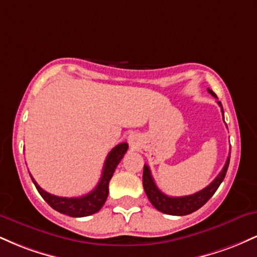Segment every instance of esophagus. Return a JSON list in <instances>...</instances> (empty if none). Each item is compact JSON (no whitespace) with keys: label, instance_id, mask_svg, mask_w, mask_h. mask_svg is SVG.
Listing matches in <instances>:
<instances>
[{"label":"esophagus","instance_id":"esophagus-1","mask_svg":"<svg viewBox=\"0 0 257 257\" xmlns=\"http://www.w3.org/2000/svg\"><path fill=\"white\" fill-rule=\"evenodd\" d=\"M128 140H129V144H131V145H135V144L138 143V135L137 134H131V135H129Z\"/></svg>","mask_w":257,"mask_h":257}]
</instances>
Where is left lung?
Segmentation results:
<instances>
[{"label": "left lung", "mask_w": 257, "mask_h": 257, "mask_svg": "<svg viewBox=\"0 0 257 257\" xmlns=\"http://www.w3.org/2000/svg\"><path fill=\"white\" fill-rule=\"evenodd\" d=\"M209 93L211 95L216 98V94L214 93L211 89H208ZM217 104L221 107V112L223 114L222 105L220 101H217ZM225 122V119H223ZM229 157L231 155H228L227 157L225 167L222 168L219 175L214 179V181L210 185L206 186L205 188H203L199 192L191 194V196H185V197H169L167 194H164L161 190L156 186L153 178L151 175V170H150L149 166H144V174H143V185L144 190L147 194V198L150 199V202L152 203V205L156 209L162 213L168 214V215H175V216H184V215H188L193 211L198 210L199 208H202L203 205L208 202L209 199L213 197V194L216 192V190L219 188L221 182L225 179L227 169H228L229 164Z\"/></svg>", "instance_id": "8db88e82"}]
</instances>
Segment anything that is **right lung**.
I'll return each mask as SVG.
<instances>
[{
    "label": "right lung",
    "instance_id": "add662e5",
    "mask_svg": "<svg viewBox=\"0 0 257 257\" xmlns=\"http://www.w3.org/2000/svg\"><path fill=\"white\" fill-rule=\"evenodd\" d=\"M126 150H128V144L122 143L119 145L111 150L106 157L104 169H102L101 178H100L99 184L94 188L91 192L88 194H84L82 197H73V198H66V197H58L54 194H51L38 186V184L35 181V179H31L35 186H36L38 193L42 196V198L52 206L54 210L59 211V213L69 215L71 217H83L89 216L91 214L98 213L102 205L105 204L106 199L108 196V184L110 180L113 175L114 169H116L120 159L125 155Z\"/></svg>",
    "mask_w": 257,
    "mask_h": 257
}]
</instances>
